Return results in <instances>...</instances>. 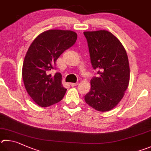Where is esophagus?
Returning a JSON list of instances; mask_svg holds the SVG:
<instances>
[{"instance_id": "34e87169", "label": "esophagus", "mask_w": 151, "mask_h": 151, "mask_svg": "<svg viewBox=\"0 0 151 151\" xmlns=\"http://www.w3.org/2000/svg\"><path fill=\"white\" fill-rule=\"evenodd\" d=\"M78 83H70V85L71 86H77L78 85Z\"/></svg>"}]
</instances>
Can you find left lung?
<instances>
[{
  "label": "left lung",
  "instance_id": "obj_1",
  "mask_svg": "<svg viewBox=\"0 0 151 151\" xmlns=\"http://www.w3.org/2000/svg\"><path fill=\"white\" fill-rule=\"evenodd\" d=\"M93 68L97 76L90 81L91 88L85 102L99 111H108L117 105L127 88L129 65L127 53L117 38L109 32H84Z\"/></svg>",
  "mask_w": 151,
  "mask_h": 151
}]
</instances>
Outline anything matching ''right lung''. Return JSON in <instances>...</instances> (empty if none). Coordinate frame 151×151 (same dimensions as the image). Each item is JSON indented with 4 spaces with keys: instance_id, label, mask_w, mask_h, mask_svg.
I'll return each mask as SVG.
<instances>
[{
    "instance_id": "add662e5",
    "label": "right lung",
    "mask_w": 151,
    "mask_h": 151,
    "mask_svg": "<svg viewBox=\"0 0 151 151\" xmlns=\"http://www.w3.org/2000/svg\"><path fill=\"white\" fill-rule=\"evenodd\" d=\"M77 35L70 30L50 29L35 38L24 59L22 78L32 99L41 107H47L61 101L67 89L61 83V74L55 69V62L65 51L75 44Z\"/></svg>"
}]
</instances>
